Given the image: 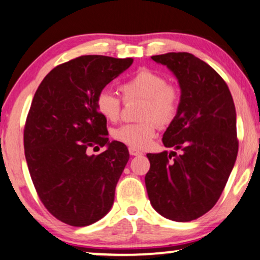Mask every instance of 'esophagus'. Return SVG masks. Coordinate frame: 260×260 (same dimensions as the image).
Returning <instances> with one entry per match:
<instances>
[{"mask_svg":"<svg viewBox=\"0 0 260 260\" xmlns=\"http://www.w3.org/2000/svg\"><path fill=\"white\" fill-rule=\"evenodd\" d=\"M129 154L131 155H142V152L139 151L137 148H133V147H129Z\"/></svg>","mask_w":260,"mask_h":260,"instance_id":"34e87169","label":"esophagus"}]
</instances>
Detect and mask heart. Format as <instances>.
<instances>
[{
  "label": "heart",
  "instance_id": "b5f03b06",
  "mask_svg": "<svg viewBox=\"0 0 260 260\" xmlns=\"http://www.w3.org/2000/svg\"><path fill=\"white\" fill-rule=\"evenodd\" d=\"M125 101L144 100L140 118L144 121L126 123L113 131V138L133 148H146L151 144L160 125H167L175 118L180 106L177 86L167 83L161 73L140 68L120 86ZM122 102L109 90H101L96 98V109L108 121L115 122L121 115Z\"/></svg>",
  "mask_w": 260,
  "mask_h": 260
}]
</instances>
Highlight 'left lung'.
<instances>
[{
	"mask_svg": "<svg viewBox=\"0 0 260 260\" xmlns=\"http://www.w3.org/2000/svg\"><path fill=\"white\" fill-rule=\"evenodd\" d=\"M170 69L180 87V106L164 133L170 153H148L145 177L154 210L170 220L202 217L221 196L238 154L237 114L221 76L189 53L151 57Z\"/></svg>",
	"mask_w": 260,
	"mask_h": 260,
	"instance_id": "obj_1",
	"label": "left lung"
}]
</instances>
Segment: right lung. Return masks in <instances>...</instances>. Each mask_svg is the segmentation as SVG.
Segmentation results:
<instances>
[{
    "mask_svg": "<svg viewBox=\"0 0 260 260\" xmlns=\"http://www.w3.org/2000/svg\"><path fill=\"white\" fill-rule=\"evenodd\" d=\"M132 63V57H76L50 71L32 99L23 135L29 173L47 210L71 226L94 224L114 203L129 153L108 140L96 98ZM99 145L108 148L89 156Z\"/></svg>",
    "mask_w": 260,
    "mask_h": 260,
    "instance_id": "1",
    "label": "right lung"
}]
</instances>
